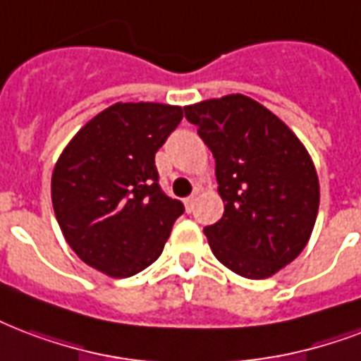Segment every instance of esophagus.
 <instances>
[{"instance_id": "1", "label": "esophagus", "mask_w": 361, "mask_h": 361, "mask_svg": "<svg viewBox=\"0 0 361 361\" xmlns=\"http://www.w3.org/2000/svg\"><path fill=\"white\" fill-rule=\"evenodd\" d=\"M197 195H199V191L192 192L191 197H187V199L183 200V202H185V210H187V212H191V210H192V206H195V202H197Z\"/></svg>"}]
</instances>
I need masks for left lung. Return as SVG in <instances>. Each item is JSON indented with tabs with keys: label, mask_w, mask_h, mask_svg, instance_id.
Segmentation results:
<instances>
[{
	"label": "left lung",
	"mask_w": 361,
	"mask_h": 361,
	"mask_svg": "<svg viewBox=\"0 0 361 361\" xmlns=\"http://www.w3.org/2000/svg\"><path fill=\"white\" fill-rule=\"evenodd\" d=\"M216 159L224 217L204 227L216 259L250 280L276 274L301 254L314 229L320 183L295 132L244 94L185 107Z\"/></svg>",
	"instance_id": "obj_1"
}]
</instances>
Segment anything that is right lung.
Wrapping results in <instances>:
<instances>
[{"mask_svg":"<svg viewBox=\"0 0 361 361\" xmlns=\"http://www.w3.org/2000/svg\"><path fill=\"white\" fill-rule=\"evenodd\" d=\"M181 106L117 102L71 137L54 164L51 197L66 242L87 265L128 279L162 254L180 200L159 187L155 153Z\"/></svg>","mask_w":361,"mask_h":361,"instance_id":"1","label":"right lung"}]
</instances>
